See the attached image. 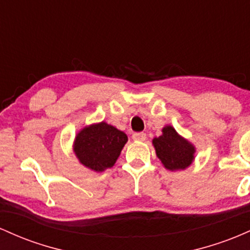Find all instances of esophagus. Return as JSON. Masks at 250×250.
Masks as SVG:
<instances>
[{"label": "esophagus", "mask_w": 250, "mask_h": 250, "mask_svg": "<svg viewBox=\"0 0 250 250\" xmlns=\"http://www.w3.org/2000/svg\"><path fill=\"white\" fill-rule=\"evenodd\" d=\"M132 139L136 140V142H144L146 139V134L144 132H137L132 134Z\"/></svg>", "instance_id": "34e87169"}]
</instances>
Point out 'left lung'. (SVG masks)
I'll use <instances>...</instances> for the list:
<instances>
[{
    "mask_svg": "<svg viewBox=\"0 0 250 250\" xmlns=\"http://www.w3.org/2000/svg\"><path fill=\"white\" fill-rule=\"evenodd\" d=\"M157 157L169 170H183L193 161L195 147L182 138L172 126H165L163 134L152 140Z\"/></svg>",
    "mask_w": 250,
    "mask_h": 250,
    "instance_id": "1",
    "label": "left lung"
}]
</instances>
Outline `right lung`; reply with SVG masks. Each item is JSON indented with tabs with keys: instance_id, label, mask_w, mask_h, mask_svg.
Wrapping results in <instances>:
<instances>
[{
	"instance_id": "right-lung-1",
	"label": "right lung",
	"mask_w": 250,
	"mask_h": 250,
	"mask_svg": "<svg viewBox=\"0 0 250 250\" xmlns=\"http://www.w3.org/2000/svg\"><path fill=\"white\" fill-rule=\"evenodd\" d=\"M127 136L114 126L99 123L83 128L75 137L74 152L81 164L94 171L113 167Z\"/></svg>"
}]
</instances>
